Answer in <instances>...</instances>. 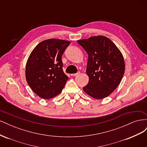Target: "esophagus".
Masks as SVG:
<instances>
[{"label": "esophagus", "mask_w": 147, "mask_h": 147, "mask_svg": "<svg viewBox=\"0 0 147 147\" xmlns=\"http://www.w3.org/2000/svg\"><path fill=\"white\" fill-rule=\"evenodd\" d=\"M80 74V72H77V73H76V74H71V76H77V75H79Z\"/></svg>", "instance_id": "obj_1"}]
</instances>
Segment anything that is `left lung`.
Wrapping results in <instances>:
<instances>
[{
    "label": "left lung",
    "mask_w": 147,
    "mask_h": 147,
    "mask_svg": "<svg viewBox=\"0 0 147 147\" xmlns=\"http://www.w3.org/2000/svg\"><path fill=\"white\" fill-rule=\"evenodd\" d=\"M77 42L88 55L86 72L89 82L83 90L93 98L104 99L121 81L125 70L122 53L111 40L102 35Z\"/></svg>",
    "instance_id": "left-lung-1"
}]
</instances>
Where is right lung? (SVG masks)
Instances as JSON below:
<instances>
[{
    "instance_id": "right-lung-1",
    "label": "right lung",
    "mask_w": 147,
    "mask_h": 147,
    "mask_svg": "<svg viewBox=\"0 0 147 147\" xmlns=\"http://www.w3.org/2000/svg\"><path fill=\"white\" fill-rule=\"evenodd\" d=\"M70 43L51 38L34 48L26 66V78L32 91L44 99H51L63 90L69 77L63 70L62 56Z\"/></svg>"
}]
</instances>
